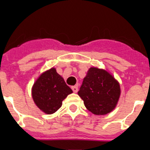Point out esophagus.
<instances>
[{
    "label": "esophagus",
    "instance_id": "esophagus-1",
    "mask_svg": "<svg viewBox=\"0 0 150 150\" xmlns=\"http://www.w3.org/2000/svg\"><path fill=\"white\" fill-rule=\"evenodd\" d=\"M71 88H72V90H73V91H74V92H75V93H76V92H77L78 87L76 86H72V87H71Z\"/></svg>",
    "mask_w": 150,
    "mask_h": 150
}]
</instances>
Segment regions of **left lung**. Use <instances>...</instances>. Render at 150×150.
<instances>
[{
  "label": "left lung",
  "instance_id": "left-lung-1",
  "mask_svg": "<svg viewBox=\"0 0 150 150\" xmlns=\"http://www.w3.org/2000/svg\"><path fill=\"white\" fill-rule=\"evenodd\" d=\"M78 95L87 110L95 115H105L114 109L120 95V87L104 70L91 67L83 79Z\"/></svg>",
  "mask_w": 150,
  "mask_h": 150
}]
</instances>
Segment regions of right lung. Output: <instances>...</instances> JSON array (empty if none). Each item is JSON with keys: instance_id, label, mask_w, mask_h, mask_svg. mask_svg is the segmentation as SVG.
<instances>
[{"instance_id": "obj_1", "label": "right lung", "mask_w": 150, "mask_h": 150, "mask_svg": "<svg viewBox=\"0 0 150 150\" xmlns=\"http://www.w3.org/2000/svg\"><path fill=\"white\" fill-rule=\"evenodd\" d=\"M73 92L63 78L52 68L43 73L32 88V97L41 110L52 114L62 107V101Z\"/></svg>"}]
</instances>
